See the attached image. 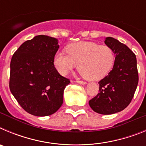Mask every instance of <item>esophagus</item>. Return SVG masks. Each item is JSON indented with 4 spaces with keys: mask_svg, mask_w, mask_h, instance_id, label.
Instances as JSON below:
<instances>
[{
    "mask_svg": "<svg viewBox=\"0 0 146 146\" xmlns=\"http://www.w3.org/2000/svg\"><path fill=\"white\" fill-rule=\"evenodd\" d=\"M76 82H77V83H79V84H81V85H86V82H84V81H81V80H77L76 81Z\"/></svg>",
    "mask_w": 146,
    "mask_h": 146,
    "instance_id": "obj_1",
    "label": "esophagus"
}]
</instances>
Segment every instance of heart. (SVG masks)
Wrapping results in <instances>:
<instances>
[{
	"label": "heart",
	"instance_id": "heart-1",
	"mask_svg": "<svg viewBox=\"0 0 146 146\" xmlns=\"http://www.w3.org/2000/svg\"><path fill=\"white\" fill-rule=\"evenodd\" d=\"M66 50L68 55L58 52L54 58V65L61 75H66L78 64L81 75L96 81L105 77L114 65V52L108 45L80 42L69 44Z\"/></svg>",
	"mask_w": 146,
	"mask_h": 146
}]
</instances>
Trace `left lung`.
<instances>
[{"label":"left lung","mask_w":146,"mask_h":146,"mask_svg":"<svg viewBox=\"0 0 146 146\" xmlns=\"http://www.w3.org/2000/svg\"><path fill=\"white\" fill-rule=\"evenodd\" d=\"M105 44L115 55L113 69L99 82V93L88 102L91 109L102 115L121 112L131 102L138 84L136 55L127 46L112 37Z\"/></svg>","instance_id":"8db88e82"}]
</instances>
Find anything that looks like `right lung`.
<instances>
[{
    "label": "right lung",
    "instance_id": "1",
    "mask_svg": "<svg viewBox=\"0 0 146 146\" xmlns=\"http://www.w3.org/2000/svg\"><path fill=\"white\" fill-rule=\"evenodd\" d=\"M58 48L57 38L38 35L21 44L11 58L10 91L33 115H50L63 104L64 89L70 81L54 66Z\"/></svg>",
    "mask_w": 146,
    "mask_h": 146
}]
</instances>
